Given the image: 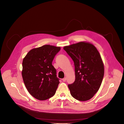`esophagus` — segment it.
I'll return each mask as SVG.
<instances>
[{
	"label": "esophagus",
	"mask_w": 124,
	"mask_h": 124,
	"mask_svg": "<svg viewBox=\"0 0 124 124\" xmlns=\"http://www.w3.org/2000/svg\"><path fill=\"white\" fill-rule=\"evenodd\" d=\"M66 78H64L62 79V81H64V82L66 81Z\"/></svg>",
	"instance_id": "obj_1"
}]
</instances>
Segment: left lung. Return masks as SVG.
<instances>
[{
  "label": "left lung",
  "instance_id": "1",
  "mask_svg": "<svg viewBox=\"0 0 124 124\" xmlns=\"http://www.w3.org/2000/svg\"><path fill=\"white\" fill-rule=\"evenodd\" d=\"M75 65V80L68 85L70 94L79 101L92 98L100 88L104 75L101 54L92 44L80 42L63 47Z\"/></svg>",
  "mask_w": 124,
  "mask_h": 124
}]
</instances>
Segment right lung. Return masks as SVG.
Returning <instances> with one entry per match:
<instances>
[{
	"label": "right lung",
	"mask_w": 124,
	"mask_h": 124,
	"mask_svg": "<svg viewBox=\"0 0 124 124\" xmlns=\"http://www.w3.org/2000/svg\"><path fill=\"white\" fill-rule=\"evenodd\" d=\"M60 47L45 45L30 50L23 60V82L35 98L44 101L55 94L59 82L52 62Z\"/></svg>",
	"instance_id": "add662e5"
}]
</instances>
